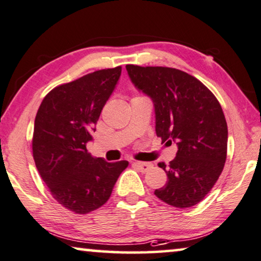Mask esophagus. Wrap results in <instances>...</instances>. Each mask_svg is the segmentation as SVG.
Segmentation results:
<instances>
[{
  "instance_id": "1",
  "label": "esophagus",
  "mask_w": 261,
  "mask_h": 261,
  "mask_svg": "<svg viewBox=\"0 0 261 261\" xmlns=\"http://www.w3.org/2000/svg\"><path fill=\"white\" fill-rule=\"evenodd\" d=\"M134 165L141 172H147L150 169H152V164L151 163H145V162H134Z\"/></svg>"
}]
</instances>
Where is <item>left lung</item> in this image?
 <instances>
[{"mask_svg": "<svg viewBox=\"0 0 261 261\" xmlns=\"http://www.w3.org/2000/svg\"><path fill=\"white\" fill-rule=\"evenodd\" d=\"M139 90L153 100L155 134L177 142L176 158L166 166L168 181L155 190L159 199L178 208L197 205L223 172L227 155V123L216 96L199 80L168 67L127 64Z\"/></svg>", "mask_w": 261, "mask_h": 261, "instance_id": "8db88e82", "label": "left lung"}]
</instances>
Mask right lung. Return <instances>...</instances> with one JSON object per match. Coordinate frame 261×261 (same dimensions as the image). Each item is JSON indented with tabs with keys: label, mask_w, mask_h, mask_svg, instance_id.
<instances>
[{
	"label": "right lung",
	"mask_w": 261,
	"mask_h": 261,
	"mask_svg": "<svg viewBox=\"0 0 261 261\" xmlns=\"http://www.w3.org/2000/svg\"><path fill=\"white\" fill-rule=\"evenodd\" d=\"M122 67L97 70L54 88L38 108L33 155L57 203L76 215L104 205L129 162L108 163L88 152L91 130L114 91Z\"/></svg>",
	"instance_id": "1"
}]
</instances>
